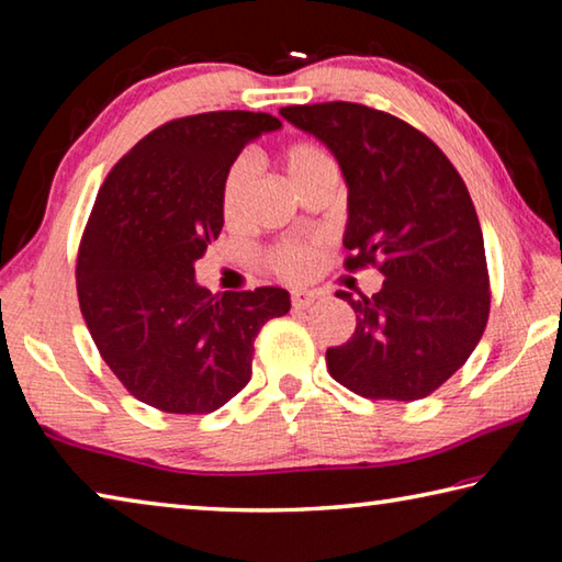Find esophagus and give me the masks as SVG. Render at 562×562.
Wrapping results in <instances>:
<instances>
[{
	"mask_svg": "<svg viewBox=\"0 0 562 562\" xmlns=\"http://www.w3.org/2000/svg\"><path fill=\"white\" fill-rule=\"evenodd\" d=\"M317 302V292L312 290H292V307L294 310H307L310 304Z\"/></svg>",
	"mask_w": 562,
	"mask_h": 562,
	"instance_id": "34e87169",
	"label": "esophagus"
}]
</instances>
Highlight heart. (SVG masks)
Segmentation results:
<instances>
[{"instance_id": "1", "label": "heart", "mask_w": 562, "mask_h": 562, "mask_svg": "<svg viewBox=\"0 0 562 562\" xmlns=\"http://www.w3.org/2000/svg\"><path fill=\"white\" fill-rule=\"evenodd\" d=\"M280 166L284 170V178L290 180V186L297 190V193L319 178L337 176L335 160H331L325 148L312 144V140H294L288 148H282ZM250 160H235L231 170H227L223 183V213L227 221H237V217L243 215L247 193H250ZM272 268L278 270L282 278L302 280L307 278L312 268H315V252H312V247L304 245H284L272 255Z\"/></svg>"}]
</instances>
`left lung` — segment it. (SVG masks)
Masks as SVG:
<instances>
[{"label": "left lung", "instance_id": "1", "mask_svg": "<svg viewBox=\"0 0 562 562\" xmlns=\"http://www.w3.org/2000/svg\"><path fill=\"white\" fill-rule=\"evenodd\" d=\"M280 116L319 138L347 183V268L379 262L382 290L355 300L347 345L329 374L367 398L429 396L471 357L488 322V270L469 188L439 146L361 103L288 106Z\"/></svg>", "mask_w": 562, "mask_h": 562}]
</instances>
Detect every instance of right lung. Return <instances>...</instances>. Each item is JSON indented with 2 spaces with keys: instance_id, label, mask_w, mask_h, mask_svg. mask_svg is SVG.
<instances>
[{
  "instance_id": "add662e5",
  "label": "right lung",
  "mask_w": 562,
  "mask_h": 562,
  "mask_svg": "<svg viewBox=\"0 0 562 562\" xmlns=\"http://www.w3.org/2000/svg\"><path fill=\"white\" fill-rule=\"evenodd\" d=\"M270 113L213 111L170 121L138 140L101 186L83 233L81 315L128 392L168 414H207L252 374L262 325L290 312V292L211 297L195 262L223 231V183Z\"/></svg>"
}]
</instances>
